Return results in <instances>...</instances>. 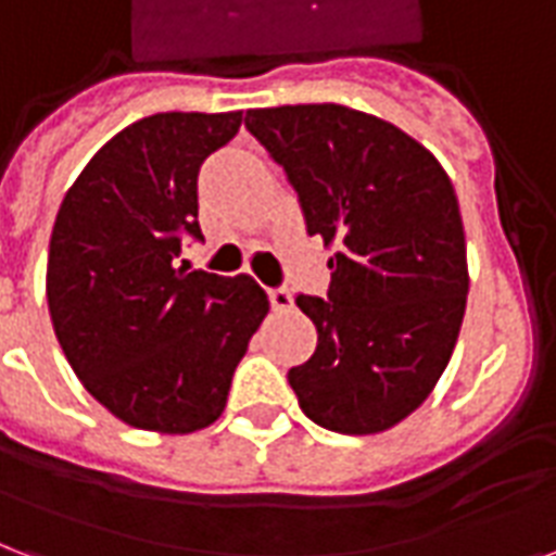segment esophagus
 <instances>
[{
  "label": "esophagus",
  "instance_id": "34e87169",
  "mask_svg": "<svg viewBox=\"0 0 556 556\" xmlns=\"http://www.w3.org/2000/svg\"><path fill=\"white\" fill-rule=\"evenodd\" d=\"M269 301H273L275 313H287V309H292V292L283 290V287L269 290Z\"/></svg>",
  "mask_w": 556,
  "mask_h": 556
}]
</instances>
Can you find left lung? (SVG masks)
<instances>
[{
  "label": "left lung",
  "mask_w": 556,
  "mask_h": 556,
  "mask_svg": "<svg viewBox=\"0 0 556 556\" xmlns=\"http://www.w3.org/2000/svg\"><path fill=\"white\" fill-rule=\"evenodd\" d=\"M247 127L333 249L327 299H295L318 333L290 368L301 412L330 432H386L432 394L462 330L470 273L453 182L408 132L342 103L249 110Z\"/></svg>",
  "instance_id": "left-lung-1"
}]
</instances>
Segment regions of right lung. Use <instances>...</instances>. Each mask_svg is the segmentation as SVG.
Wrapping results in <instances>:
<instances>
[{
  "mask_svg": "<svg viewBox=\"0 0 556 556\" xmlns=\"http://www.w3.org/2000/svg\"><path fill=\"white\" fill-rule=\"evenodd\" d=\"M243 113H156L80 170L51 229L46 299L84 389L136 429L191 434L223 415L249 339L269 313L252 275L185 273L202 238L197 174Z\"/></svg>",
  "mask_w": 556,
  "mask_h": 556,
  "instance_id": "right-lung-1",
  "label": "right lung"
}]
</instances>
